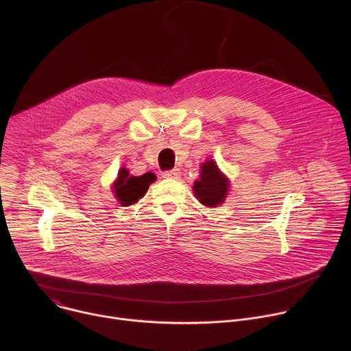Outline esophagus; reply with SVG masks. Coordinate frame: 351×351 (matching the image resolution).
Instances as JSON below:
<instances>
[{"instance_id": "esophagus-1", "label": "esophagus", "mask_w": 351, "mask_h": 351, "mask_svg": "<svg viewBox=\"0 0 351 351\" xmlns=\"http://www.w3.org/2000/svg\"><path fill=\"white\" fill-rule=\"evenodd\" d=\"M164 178L167 179H178L180 176V171L179 169H172V171H167L162 173Z\"/></svg>"}]
</instances>
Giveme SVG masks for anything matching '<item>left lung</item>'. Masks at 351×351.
Listing matches in <instances>:
<instances>
[{
  "mask_svg": "<svg viewBox=\"0 0 351 351\" xmlns=\"http://www.w3.org/2000/svg\"><path fill=\"white\" fill-rule=\"evenodd\" d=\"M199 168V179L193 184L194 195L206 207H219L229 193V178L218 168L214 160H207Z\"/></svg>",
  "mask_w": 351,
  "mask_h": 351,
  "instance_id": "obj_1",
  "label": "left lung"
}]
</instances>
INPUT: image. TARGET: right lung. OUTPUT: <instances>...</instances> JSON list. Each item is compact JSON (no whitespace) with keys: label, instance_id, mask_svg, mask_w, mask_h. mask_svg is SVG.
<instances>
[{"label":"right lung","instance_id":"obj_1","mask_svg":"<svg viewBox=\"0 0 351 351\" xmlns=\"http://www.w3.org/2000/svg\"><path fill=\"white\" fill-rule=\"evenodd\" d=\"M157 176L147 172L141 176H132L126 168H121L118 178L112 183V193L122 207H129L137 203L148 190V186L156 182Z\"/></svg>","mask_w":351,"mask_h":351}]
</instances>
